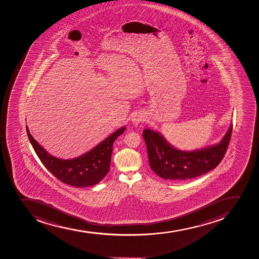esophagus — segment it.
Here are the masks:
<instances>
[{"label":"esophagus","mask_w":259,"mask_h":259,"mask_svg":"<svg viewBox=\"0 0 259 259\" xmlns=\"http://www.w3.org/2000/svg\"><path fill=\"white\" fill-rule=\"evenodd\" d=\"M145 121V117L143 116V114L140 112H136L133 114V117H132V122L133 125L138 126V124L142 123L143 121Z\"/></svg>","instance_id":"esophagus-1"}]
</instances>
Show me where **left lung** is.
Listing matches in <instances>:
<instances>
[{"label": "left lung", "instance_id": "obj_1", "mask_svg": "<svg viewBox=\"0 0 259 259\" xmlns=\"http://www.w3.org/2000/svg\"><path fill=\"white\" fill-rule=\"evenodd\" d=\"M232 124L215 145L196 150L174 148L161 133L146 128L143 132L151 168L164 180H190L214 169L224 158L232 136Z\"/></svg>", "mask_w": 259, "mask_h": 259}]
</instances>
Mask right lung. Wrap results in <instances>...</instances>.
<instances>
[{
  "mask_svg": "<svg viewBox=\"0 0 259 259\" xmlns=\"http://www.w3.org/2000/svg\"><path fill=\"white\" fill-rule=\"evenodd\" d=\"M26 129L35 153L51 174L67 185L74 187H88L101 182L107 175L114 142L124 133L126 126L114 132L89 152L72 159H61L51 155L32 138L27 126Z\"/></svg>",
  "mask_w": 259,
  "mask_h": 259,
  "instance_id": "add662e5",
  "label": "right lung"
}]
</instances>
